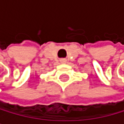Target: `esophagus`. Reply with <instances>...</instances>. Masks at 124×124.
Returning a JSON list of instances; mask_svg holds the SVG:
<instances>
[{
	"label": "esophagus",
	"instance_id": "esophagus-1",
	"mask_svg": "<svg viewBox=\"0 0 124 124\" xmlns=\"http://www.w3.org/2000/svg\"><path fill=\"white\" fill-rule=\"evenodd\" d=\"M62 63H64V62H66V61H65V60H61V61Z\"/></svg>",
	"mask_w": 124,
	"mask_h": 124
}]
</instances>
